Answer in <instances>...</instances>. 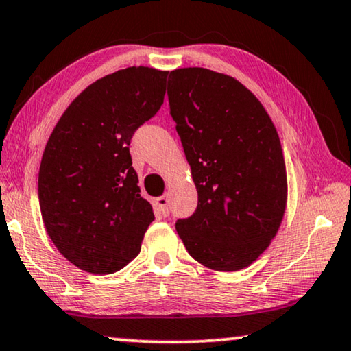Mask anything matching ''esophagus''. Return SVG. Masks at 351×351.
Listing matches in <instances>:
<instances>
[{
    "label": "esophagus",
    "instance_id": "1",
    "mask_svg": "<svg viewBox=\"0 0 351 351\" xmlns=\"http://www.w3.org/2000/svg\"><path fill=\"white\" fill-rule=\"evenodd\" d=\"M168 204H169V200H168V197H166V196L155 199V205H157V208H158L160 215H162V216H168L169 215Z\"/></svg>",
    "mask_w": 351,
    "mask_h": 351
}]
</instances>
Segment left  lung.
Instances as JSON below:
<instances>
[{"mask_svg": "<svg viewBox=\"0 0 351 351\" xmlns=\"http://www.w3.org/2000/svg\"><path fill=\"white\" fill-rule=\"evenodd\" d=\"M168 99L197 188V208L177 219V233L206 267L250 266L277 234L286 208L275 125L243 84L205 68L171 71Z\"/></svg>", "mask_w": 351, "mask_h": 351, "instance_id": "obj_1", "label": "left lung"}]
</instances>
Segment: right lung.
<instances>
[{
	"instance_id": "1",
	"label": "right lung",
	"mask_w": 351,
	"mask_h": 351,
	"mask_svg": "<svg viewBox=\"0 0 351 351\" xmlns=\"http://www.w3.org/2000/svg\"><path fill=\"white\" fill-rule=\"evenodd\" d=\"M168 71L130 66L74 99L46 143L40 211L57 250L82 271L113 274L134 260L154 221L132 166L130 140L160 110Z\"/></svg>"
}]
</instances>
